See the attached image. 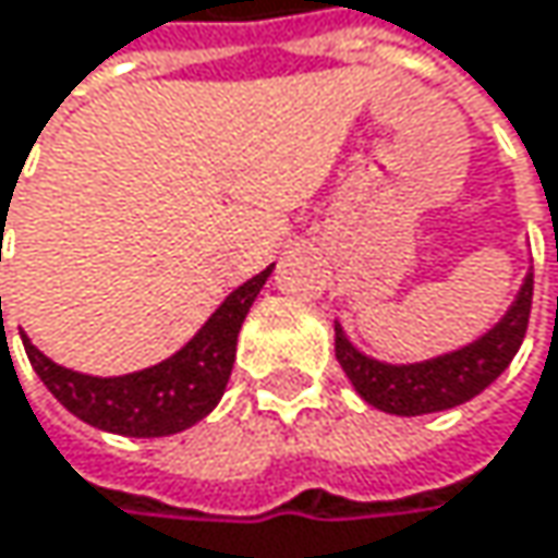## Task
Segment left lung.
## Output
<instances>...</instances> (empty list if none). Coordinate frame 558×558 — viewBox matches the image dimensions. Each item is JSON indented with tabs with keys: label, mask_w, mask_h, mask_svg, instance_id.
Listing matches in <instances>:
<instances>
[{
	"label": "left lung",
	"mask_w": 558,
	"mask_h": 558,
	"mask_svg": "<svg viewBox=\"0 0 558 558\" xmlns=\"http://www.w3.org/2000/svg\"><path fill=\"white\" fill-rule=\"evenodd\" d=\"M530 303H533V268L523 275V283L504 316L485 329L478 339L423 359V362H381L365 355L345 329L336 323V359L342 372L349 375L359 397L393 416H423L452 410L472 397H478L488 385H495L504 368L513 362L526 323H530Z\"/></svg>",
	"instance_id": "8db88e82"
}]
</instances>
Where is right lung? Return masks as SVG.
Returning <instances> with one entry per match:
<instances>
[{
	"mask_svg": "<svg viewBox=\"0 0 558 558\" xmlns=\"http://www.w3.org/2000/svg\"><path fill=\"white\" fill-rule=\"evenodd\" d=\"M271 271L275 265L235 287L193 332L186 345H180L165 362L148 365L142 372L109 378L83 375L57 365L28 336H22V342L45 388L83 423L135 439L173 436L209 416L222 400L235 362L239 329Z\"/></svg>",
	"mask_w": 558,
	"mask_h": 558,
	"instance_id": "add662e5",
	"label": "right lung"
}]
</instances>
